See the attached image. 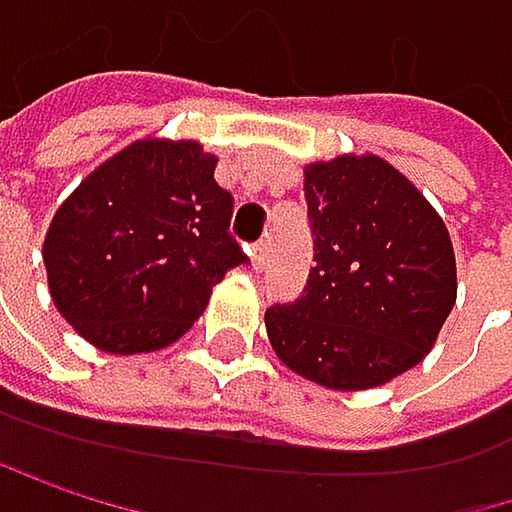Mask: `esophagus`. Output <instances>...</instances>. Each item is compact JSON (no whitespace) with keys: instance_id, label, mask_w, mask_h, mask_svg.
Masks as SVG:
<instances>
[{"instance_id":"34e87169","label":"esophagus","mask_w":512,"mask_h":512,"mask_svg":"<svg viewBox=\"0 0 512 512\" xmlns=\"http://www.w3.org/2000/svg\"><path fill=\"white\" fill-rule=\"evenodd\" d=\"M267 258H270V239H258V242H254V248H251V267L264 270Z\"/></svg>"}]
</instances>
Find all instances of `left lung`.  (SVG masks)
I'll use <instances>...</instances> for the list:
<instances>
[{
  "label": "left lung",
  "instance_id": "1",
  "mask_svg": "<svg viewBox=\"0 0 512 512\" xmlns=\"http://www.w3.org/2000/svg\"><path fill=\"white\" fill-rule=\"evenodd\" d=\"M303 194L315 267L303 297L267 309L270 346L324 388H376L431 352L455 306L449 230L376 154L309 163Z\"/></svg>",
  "mask_w": 512,
  "mask_h": 512
}]
</instances>
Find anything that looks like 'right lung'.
<instances>
[{
  "mask_svg": "<svg viewBox=\"0 0 512 512\" xmlns=\"http://www.w3.org/2000/svg\"><path fill=\"white\" fill-rule=\"evenodd\" d=\"M191 139H139L99 163L57 209L42 258L60 315L102 352L175 343L212 288L248 258L230 236L233 197Z\"/></svg>",
  "mask_w": 512,
  "mask_h": 512,
  "instance_id": "1",
  "label": "right lung"
}]
</instances>
